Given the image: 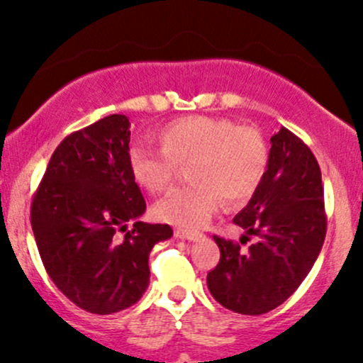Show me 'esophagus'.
<instances>
[{
    "instance_id": "obj_1",
    "label": "esophagus",
    "mask_w": 363,
    "mask_h": 363,
    "mask_svg": "<svg viewBox=\"0 0 363 363\" xmlns=\"http://www.w3.org/2000/svg\"><path fill=\"white\" fill-rule=\"evenodd\" d=\"M174 235L177 237V239H181V240H191V242H195V240L202 239V233H200V232H189V230H182V228L175 230Z\"/></svg>"
}]
</instances>
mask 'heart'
<instances>
[{
	"label": "heart",
	"mask_w": 363,
	"mask_h": 363,
	"mask_svg": "<svg viewBox=\"0 0 363 363\" xmlns=\"http://www.w3.org/2000/svg\"><path fill=\"white\" fill-rule=\"evenodd\" d=\"M159 151L133 145L128 152L131 179L145 191H164L186 167L191 186L172 189L155 205L160 221L181 228H200L221 207L250 202L263 181L269 149L252 126L218 116H184L152 133Z\"/></svg>",
	"instance_id": "heart-1"
}]
</instances>
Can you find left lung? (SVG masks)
Masks as SVG:
<instances>
[{
  "instance_id": "left-lung-1",
  "label": "left lung",
  "mask_w": 363,
  "mask_h": 363,
  "mask_svg": "<svg viewBox=\"0 0 363 363\" xmlns=\"http://www.w3.org/2000/svg\"><path fill=\"white\" fill-rule=\"evenodd\" d=\"M269 163L250 203L233 218L252 235L247 252L214 235L219 263L207 274L211 295L233 313H269L300 286L327 233L321 170L311 149L286 128L270 138Z\"/></svg>"
}]
</instances>
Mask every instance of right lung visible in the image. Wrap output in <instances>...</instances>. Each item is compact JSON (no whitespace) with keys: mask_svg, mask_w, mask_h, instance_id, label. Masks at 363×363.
<instances>
[{"mask_svg":"<svg viewBox=\"0 0 363 363\" xmlns=\"http://www.w3.org/2000/svg\"><path fill=\"white\" fill-rule=\"evenodd\" d=\"M130 121L112 113L73 131L56 147L31 202V228L52 283L80 309L112 314L149 286V252L172 237L145 212L128 167ZM134 228L127 230V221ZM116 231H124L123 241Z\"/></svg>","mask_w":363,"mask_h":363,"instance_id":"right-lung-1","label":"right lung"}]
</instances>
